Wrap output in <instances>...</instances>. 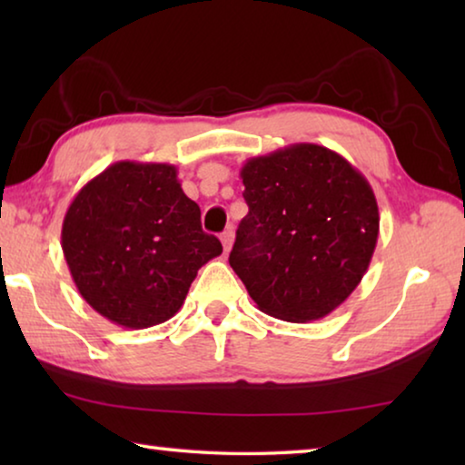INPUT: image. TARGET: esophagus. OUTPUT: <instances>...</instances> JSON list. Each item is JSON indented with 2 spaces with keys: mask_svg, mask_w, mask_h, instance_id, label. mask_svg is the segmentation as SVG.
<instances>
[{
  "mask_svg": "<svg viewBox=\"0 0 465 465\" xmlns=\"http://www.w3.org/2000/svg\"><path fill=\"white\" fill-rule=\"evenodd\" d=\"M222 243H223L225 252L232 250V243H233V230H232V227L222 233Z\"/></svg>",
  "mask_w": 465,
  "mask_h": 465,
  "instance_id": "1",
  "label": "esophagus"
}]
</instances>
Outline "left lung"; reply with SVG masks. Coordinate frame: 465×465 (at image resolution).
Listing matches in <instances>:
<instances>
[{
    "mask_svg": "<svg viewBox=\"0 0 465 465\" xmlns=\"http://www.w3.org/2000/svg\"><path fill=\"white\" fill-rule=\"evenodd\" d=\"M248 215L230 264L258 310L305 324L334 312L371 262L380 209L341 153L295 143L242 166Z\"/></svg>",
    "mask_w": 465,
    "mask_h": 465,
    "instance_id": "left-lung-1",
    "label": "left lung"
}]
</instances>
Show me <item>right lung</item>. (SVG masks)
I'll return each mask as SVG.
<instances>
[{
	"label": "right lung",
	"instance_id": "right-lung-1",
	"mask_svg": "<svg viewBox=\"0 0 465 465\" xmlns=\"http://www.w3.org/2000/svg\"><path fill=\"white\" fill-rule=\"evenodd\" d=\"M61 248L80 295L116 326L141 330L183 308L203 264L223 252L201 227L172 163L116 162L69 204Z\"/></svg>",
	"mask_w": 465,
	"mask_h": 465
}]
</instances>
